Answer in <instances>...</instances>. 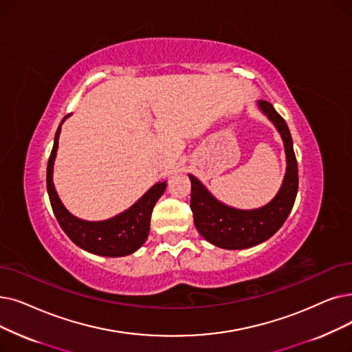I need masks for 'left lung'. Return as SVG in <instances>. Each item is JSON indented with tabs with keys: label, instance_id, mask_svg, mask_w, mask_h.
I'll list each match as a JSON object with an SVG mask.
<instances>
[{
	"label": "left lung",
	"instance_id": "obj_1",
	"mask_svg": "<svg viewBox=\"0 0 352 352\" xmlns=\"http://www.w3.org/2000/svg\"><path fill=\"white\" fill-rule=\"evenodd\" d=\"M261 109L276 125L285 144L287 160L283 186L273 200L257 210L243 211L219 203L194 175L191 179V201L194 224L200 234L223 249H248L270 239L276 233L289 212L292 211L298 194V161L294 152V142L285 119L266 102H258Z\"/></svg>",
	"mask_w": 352,
	"mask_h": 352
}]
</instances>
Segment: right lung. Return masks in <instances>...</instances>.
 Segmentation results:
<instances>
[{"label": "right lung", "instance_id": "right-lung-1", "mask_svg": "<svg viewBox=\"0 0 352 352\" xmlns=\"http://www.w3.org/2000/svg\"><path fill=\"white\" fill-rule=\"evenodd\" d=\"M67 116L63 118V120ZM62 120V122H63ZM62 126V125H60ZM60 126L54 136V145L47 162V191L54 216L69 239L79 248L100 256L120 257L138 250L149 233L151 214L158 198L165 191V182L152 187L141 200L128 211L106 221H83L73 217L58 200L53 186V162L58 145Z\"/></svg>", "mask_w": 352, "mask_h": 352}]
</instances>
